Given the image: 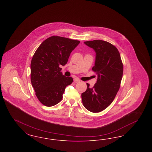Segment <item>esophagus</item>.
Returning <instances> with one entry per match:
<instances>
[{"mask_svg":"<svg viewBox=\"0 0 152 152\" xmlns=\"http://www.w3.org/2000/svg\"><path fill=\"white\" fill-rule=\"evenodd\" d=\"M80 80L79 79H77V78H75V79H74V80H73V81H74V83H79V82H80Z\"/></svg>","mask_w":152,"mask_h":152,"instance_id":"34e87169","label":"esophagus"}]
</instances>
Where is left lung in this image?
I'll return each instance as SVG.
<instances>
[{
    "mask_svg": "<svg viewBox=\"0 0 152 152\" xmlns=\"http://www.w3.org/2000/svg\"><path fill=\"white\" fill-rule=\"evenodd\" d=\"M84 44L96 52L92 70L97 75V79L92 88L87 83V90L81 94L82 101L87 110L97 113L107 108L115 99L123 77V63L117 48L109 42L94 40Z\"/></svg>",
    "mask_w": 152,
    "mask_h": 152,
    "instance_id": "8db88e82",
    "label": "left lung"
}]
</instances>
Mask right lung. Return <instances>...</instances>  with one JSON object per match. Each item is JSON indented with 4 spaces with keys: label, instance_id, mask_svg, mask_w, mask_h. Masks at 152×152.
<instances>
[{
    "label": "right lung",
    "instance_id": "add662e5",
    "mask_svg": "<svg viewBox=\"0 0 152 152\" xmlns=\"http://www.w3.org/2000/svg\"><path fill=\"white\" fill-rule=\"evenodd\" d=\"M79 40L52 36L45 40L35 52L31 63V81L36 97L47 107L56 105L63 98L65 87L73 79L65 77L60 66L65 65Z\"/></svg>",
    "mask_w": 152,
    "mask_h": 152
}]
</instances>
